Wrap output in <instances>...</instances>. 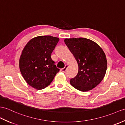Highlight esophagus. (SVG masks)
Segmentation results:
<instances>
[{"label":"esophagus","instance_id":"esophagus-1","mask_svg":"<svg viewBox=\"0 0 125 125\" xmlns=\"http://www.w3.org/2000/svg\"><path fill=\"white\" fill-rule=\"evenodd\" d=\"M68 65L67 64L65 65V67H64V68H62V69H61V71H62V72H65V71H66V68H68Z\"/></svg>","mask_w":125,"mask_h":125}]
</instances>
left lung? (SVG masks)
<instances>
[{"instance_id": "8db88e82", "label": "left lung", "mask_w": 125, "mask_h": 125, "mask_svg": "<svg viewBox=\"0 0 125 125\" xmlns=\"http://www.w3.org/2000/svg\"><path fill=\"white\" fill-rule=\"evenodd\" d=\"M66 45L78 64L77 76L70 80L74 88L87 92L95 87L105 76L107 61L105 53L96 43L84 38L65 39Z\"/></svg>"}]
</instances>
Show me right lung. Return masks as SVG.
Instances as JSON below:
<instances>
[{
	"label": "right lung",
	"mask_w": 125,
	"mask_h": 125,
	"mask_svg": "<svg viewBox=\"0 0 125 125\" xmlns=\"http://www.w3.org/2000/svg\"><path fill=\"white\" fill-rule=\"evenodd\" d=\"M59 38L50 36H39L30 40L20 56L19 66L23 77L29 85L42 89L50 85L60 69L51 55Z\"/></svg>",
	"instance_id": "add662e5"
}]
</instances>
